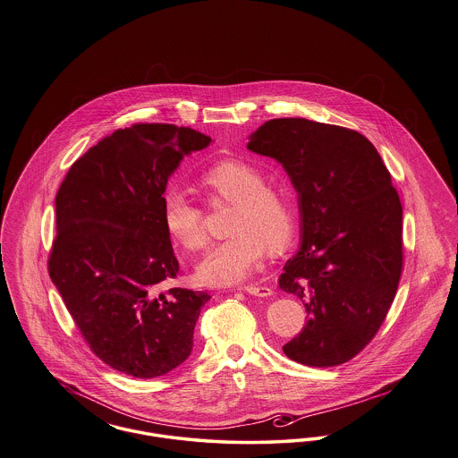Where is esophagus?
Returning <instances> with one entry per match:
<instances>
[{
	"label": "esophagus",
	"instance_id": "esophagus-1",
	"mask_svg": "<svg viewBox=\"0 0 458 458\" xmlns=\"http://www.w3.org/2000/svg\"><path fill=\"white\" fill-rule=\"evenodd\" d=\"M242 290L254 297H271L273 295V290L269 286H262V284H247Z\"/></svg>",
	"mask_w": 458,
	"mask_h": 458
}]
</instances>
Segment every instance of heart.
I'll return each mask as SVG.
<instances>
[{
    "mask_svg": "<svg viewBox=\"0 0 458 458\" xmlns=\"http://www.w3.org/2000/svg\"><path fill=\"white\" fill-rule=\"evenodd\" d=\"M213 202H235L230 239L211 247L196 266L197 280L208 286H232L249 280L262 264L267 245L280 250L295 228V211L288 194L264 183L261 172L243 161H221L200 176ZM163 225L183 249L206 243L204 211L189 196L172 187L163 194Z\"/></svg>",
    "mask_w": 458,
    "mask_h": 458,
    "instance_id": "b5f03b06",
    "label": "heart"
}]
</instances>
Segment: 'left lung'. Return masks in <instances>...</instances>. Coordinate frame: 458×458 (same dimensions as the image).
<instances>
[{"label": "left lung", "instance_id": "8db88e82", "mask_svg": "<svg viewBox=\"0 0 458 458\" xmlns=\"http://www.w3.org/2000/svg\"><path fill=\"white\" fill-rule=\"evenodd\" d=\"M247 149L276 159L301 215V247L280 288L305 305L302 333L284 355L310 368L350 360L383 325L402 275V204L392 176L359 131L275 118Z\"/></svg>", "mask_w": 458, "mask_h": 458}]
</instances>
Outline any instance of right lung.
I'll return each mask as SVG.
<instances>
[{
    "label": "right lung",
    "instance_id": "right-lung-1",
    "mask_svg": "<svg viewBox=\"0 0 458 458\" xmlns=\"http://www.w3.org/2000/svg\"><path fill=\"white\" fill-rule=\"evenodd\" d=\"M211 142L168 123L120 129L72 165L56 194L51 282L92 352L133 377H157L187 360L211 299L163 292L178 261L161 202L182 159Z\"/></svg>",
    "mask_w": 458,
    "mask_h": 458
}]
</instances>
